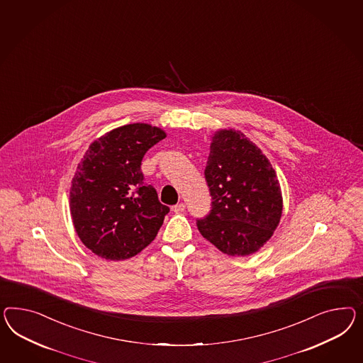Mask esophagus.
<instances>
[{
    "instance_id": "34e87169",
    "label": "esophagus",
    "mask_w": 363,
    "mask_h": 363,
    "mask_svg": "<svg viewBox=\"0 0 363 363\" xmlns=\"http://www.w3.org/2000/svg\"><path fill=\"white\" fill-rule=\"evenodd\" d=\"M185 208H186V205L185 203H177L176 206H173V211L176 213V214H182L184 211H185Z\"/></svg>"
}]
</instances>
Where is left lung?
Returning a JSON list of instances; mask_svg holds the SVG:
<instances>
[{"mask_svg": "<svg viewBox=\"0 0 363 363\" xmlns=\"http://www.w3.org/2000/svg\"><path fill=\"white\" fill-rule=\"evenodd\" d=\"M210 214L199 233L228 256L255 254L274 235L283 213L280 182L260 147L240 130L219 129L205 169Z\"/></svg>", "mask_w": 363, "mask_h": 363, "instance_id": "1", "label": "left lung"}]
</instances>
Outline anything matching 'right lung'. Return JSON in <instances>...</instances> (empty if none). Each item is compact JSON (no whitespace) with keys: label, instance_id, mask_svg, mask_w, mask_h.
Wrapping results in <instances>:
<instances>
[{"label":"right lung","instance_id":"right-lung-1","mask_svg":"<svg viewBox=\"0 0 363 363\" xmlns=\"http://www.w3.org/2000/svg\"><path fill=\"white\" fill-rule=\"evenodd\" d=\"M167 138L161 128L135 123L95 140L79 162L69 211L82 243L106 260H125L150 245L169 207L144 182L143 157Z\"/></svg>","mask_w":363,"mask_h":363}]
</instances>
